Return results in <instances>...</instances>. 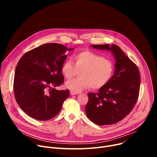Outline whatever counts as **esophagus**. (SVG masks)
Returning <instances> with one entry per match:
<instances>
[{
	"label": "esophagus",
	"instance_id": "1",
	"mask_svg": "<svg viewBox=\"0 0 157 157\" xmlns=\"http://www.w3.org/2000/svg\"><path fill=\"white\" fill-rule=\"evenodd\" d=\"M70 94H71V95H77V94H79V92H74V91H71V92H70Z\"/></svg>",
	"mask_w": 157,
	"mask_h": 157
}]
</instances>
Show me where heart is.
Wrapping results in <instances>:
<instances>
[{"mask_svg":"<svg viewBox=\"0 0 157 157\" xmlns=\"http://www.w3.org/2000/svg\"><path fill=\"white\" fill-rule=\"evenodd\" d=\"M74 63L65 60L61 66V72L66 79H71L80 71L79 78L67 81L65 86L74 92H80L91 86L98 90L104 87L111 78L114 72L113 62L103 56L90 51H83L73 56Z\"/></svg>","mask_w":157,"mask_h":157,"instance_id":"heart-1","label":"heart"}]
</instances>
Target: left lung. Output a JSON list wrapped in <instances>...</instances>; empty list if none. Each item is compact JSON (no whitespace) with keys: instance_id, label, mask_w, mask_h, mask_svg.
<instances>
[{"instance_id":"8db88e82","label":"left lung","mask_w":157,"mask_h":157,"mask_svg":"<svg viewBox=\"0 0 157 157\" xmlns=\"http://www.w3.org/2000/svg\"><path fill=\"white\" fill-rule=\"evenodd\" d=\"M92 47L110 51L114 56L113 76L98 92L89 93L85 106L87 117L98 125H112L130 113L139 97V71L136 65L116 44H94Z\"/></svg>"}]
</instances>
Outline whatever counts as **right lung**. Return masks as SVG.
Segmentation results:
<instances>
[{"label":"right lung","mask_w":157,"mask_h":157,"mask_svg":"<svg viewBox=\"0 0 157 157\" xmlns=\"http://www.w3.org/2000/svg\"><path fill=\"white\" fill-rule=\"evenodd\" d=\"M67 48L57 43L40 45L25 54L16 67L13 89L20 108L29 117L45 121L54 118L69 96V90L55 88L63 83L61 66Z\"/></svg>","instance_id":"1"}]
</instances>
